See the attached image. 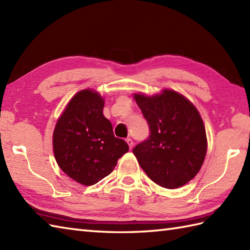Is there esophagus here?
<instances>
[{
  "label": "esophagus",
  "mask_w": 250,
  "mask_h": 250,
  "mask_svg": "<svg viewBox=\"0 0 250 250\" xmlns=\"http://www.w3.org/2000/svg\"><path fill=\"white\" fill-rule=\"evenodd\" d=\"M126 141V143H128V145H129V147H130V149L132 147H133V145H134V143H133V140L131 139V137H128V139L125 140Z\"/></svg>",
  "instance_id": "34e87169"
}]
</instances>
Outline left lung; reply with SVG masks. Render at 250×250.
Instances as JSON below:
<instances>
[{"mask_svg": "<svg viewBox=\"0 0 250 250\" xmlns=\"http://www.w3.org/2000/svg\"><path fill=\"white\" fill-rule=\"evenodd\" d=\"M134 99L149 125L148 139L133 153L152 182L163 188L183 187L199 173L204 162L205 126L195 106L173 90Z\"/></svg>", "mask_w": 250, "mask_h": 250, "instance_id": "left-lung-1", "label": "left lung"}]
</instances>
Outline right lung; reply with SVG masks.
I'll use <instances>...</instances> for the list:
<instances>
[{"mask_svg":"<svg viewBox=\"0 0 250 250\" xmlns=\"http://www.w3.org/2000/svg\"><path fill=\"white\" fill-rule=\"evenodd\" d=\"M104 100L93 90H82L68 102L54 131L58 166L75 182L91 186L113 172L128 152L126 143L115 137L103 115Z\"/></svg>","mask_w":250,"mask_h":250,"instance_id":"add662e5","label":"right lung"}]
</instances>
